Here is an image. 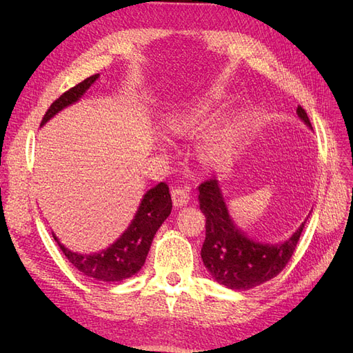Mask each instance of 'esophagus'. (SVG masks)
I'll use <instances>...</instances> for the list:
<instances>
[{"instance_id": "obj_1", "label": "esophagus", "mask_w": 353, "mask_h": 353, "mask_svg": "<svg viewBox=\"0 0 353 353\" xmlns=\"http://www.w3.org/2000/svg\"><path fill=\"white\" fill-rule=\"evenodd\" d=\"M170 194H172V201L175 206H184L188 203L190 200V194H188V190L184 187H174L172 191H170Z\"/></svg>"}]
</instances>
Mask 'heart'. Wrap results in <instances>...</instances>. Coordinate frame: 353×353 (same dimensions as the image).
Instances as JSON below:
<instances>
[{"label":"heart","mask_w":353,"mask_h":353,"mask_svg":"<svg viewBox=\"0 0 353 353\" xmlns=\"http://www.w3.org/2000/svg\"><path fill=\"white\" fill-rule=\"evenodd\" d=\"M206 114L205 105L187 108L170 114L166 119V130L170 134H187L201 123ZM236 130L228 119H221L205 132L201 138V152L210 160H219L225 157L232 148Z\"/></svg>","instance_id":"obj_1"}]
</instances>
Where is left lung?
Segmentation results:
<instances>
[{
	"instance_id": "1",
	"label": "left lung",
	"mask_w": 353,
	"mask_h": 353,
	"mask_svg": "<svg viewBox=\"0 0 353 353\" xmlns=\"http://www.w3.org/2000/svg\"><path fill=\"white\" fill-rule=\"evenodd\" d=\"M297 114L311 126L306 112L297 105ZM200 210L206 216V239L201 259L215 280L232 290H249L279 275L290 261L305 222L283 244L256 243L241 234L228 215L218 181L210 178L199 185Z\"/></svg>"
}]
</instances>
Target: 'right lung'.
<instances>
[{
  "label": "right lung",
  "instance_id": "1",
  "mask_svg": "<svg viewBox=\"0 0 353 353\" xmlns=\"http://www.w3.org/2000/svg\"><path fill=\"white\" fill-rule=\"evenodd\" d=\"M97 78L99 73L92 74L66 92H63L57 100L51 103L44 117H42L41 125H44L61 109L68 108L69 104L78 101ZM170 210H172V199L169 194V187L166 183H159L144 194L140 209H138L130 228L105 250L95 254H79L66 249L56 237L54 240L68 261L82 274L100 281H121L130 279L141 270L147 253L150 250L154 234L169 216Z\"/></svg>",
  "mask_w": 353,
  "mask_h": 353
}]
</instances>
